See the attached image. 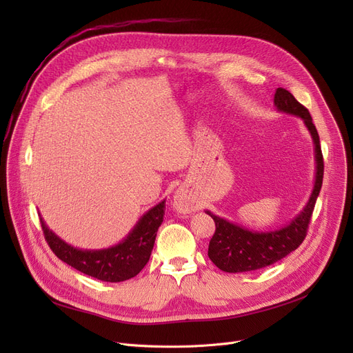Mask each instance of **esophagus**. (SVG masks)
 <instances>
[{
	"label": "esophagus",
	"mask_w": 353,
	"mask_h": 353,
	"mask_svg": "<svg viewBox=\"0 0 353 353\" xmlns=\"http://www.w3.org/2000/svg\"><path fill=\"white\" fill-rule=\"evenodd\" d=\"M173 208L179 213H190V212H194L196 203L192 200V197L188 194V192L180 189L173 196Z\"/></svg>",
	"instance_id": "esophagus-1"
}]
</instances>
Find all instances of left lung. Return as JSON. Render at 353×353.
Listing matches in <instances>:
<instances>
[{
    "mask_svg": "<svg viewBox=\"0 0 353 353\" xmlns=\"http://www.w3.org/2000/svg\"><path fill=\"white\" fill-rule=\"evenodd\" d=\"M274 105L283 113L301 117L309 130L314 144V161H316L314 186L303 210L288 226L279 230L252 232L206 210L216 223V230L210 239L208 254L210 261L223 272L240 273L263 269L298 249L306 237L314 203H316L322 188L323 156L318 130L312 121L309 110L296 100L292 92L282 87L274 92Z\"/></svg>",
    "mask_w": 353,
    "mask_h": 353,
    "instance_id": "1",
    "label": "left lung"
}]
</instances>
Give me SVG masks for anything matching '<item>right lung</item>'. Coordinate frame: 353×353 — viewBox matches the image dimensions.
Listing matches in <instances>:
<instances>
[{
  "label": "right lung",
  "mask_w": 353,
  "mask_h": 353,
  "mask_svg": "<svg viewBox=\"0 0 353 353\" xmlns=\"http://www.w3.org/2000/svg\"><path fill=\"white\" fill-rule=\"evenodd\" d=\"M165 201L148 210L121 243L101 250H81L52 233L40 217L44 237L60 261L103 282H123L141 272L150 259L157 230L163 221Z\"/></svg>",
  "instance_id": "1"
}]
</instances>
